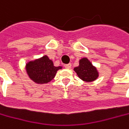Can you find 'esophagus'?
Listing matches in <instances>:
<instances>
[{
    "mask_svg": "<svg viewBox=\"0 0 129 129\" xmlns=\"http://www.w3.org/2000/svg\"><path fill=\"white\" fill-rule=\"evenodd\" d=\"M71 67H72V64H71L70 63L67 64H65V65H64V68H66V69H70Z\"/></svg>",
    "mask_w": 129,
    "mask_h": 129,
    "instance_id": "1",
    "label": "esophagus"
}]
</instances>
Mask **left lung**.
<instances>
[{
    "label": "left lung",
    "instance_id": "left-lung-1",
    "mask_svg": "<svg viewBox=\"0 0 129 129\" xmlns=\"http://www.w3.org/2000/svg\"><path fill=\"white\" fill-rule=\"evenodd\" d=\"M74 70L81 80L86 82L95 81L99 76L96 68L87 58H82L79 61V66L75 68Z\"/></svg>",
    "mask_w": 129,
    "mask_h": 129
}]
</instances>
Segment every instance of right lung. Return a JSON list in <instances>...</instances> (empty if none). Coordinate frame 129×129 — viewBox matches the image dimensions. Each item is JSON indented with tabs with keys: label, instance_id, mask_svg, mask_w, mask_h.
I'll list each match as a JSON object with an SVG mask.
<instances>
[{
	"label": "right lung",
	"instance_id": "add662e5",
	"mask_svg": "<svg viewBox=\"0 0 129 129\" xmlns=\"http://www.w3.org/2000/svg\"><path fill=\"white\" fill-rule=\"evenodd\" d=\"M59 69H61V67L54 66L53 61L46 55L38 59L29 61L26 64L27 73L29 78L40 84L50 82Z\"/></svg>",
	"mask_w": 129,
	"mask_h": 129
}]
</instances>
